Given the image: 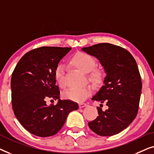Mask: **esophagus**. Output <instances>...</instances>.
Here are the masks:
<instances>
[{
	"label": "esophagus",
	"mask_w": 154,
	"mask_h": 154,
	"mask_svg": "<svg viewBox=\"0 0 154 154\" xmlns=\"http://www.w3.org/2000/svg\"><path fill=\"white\" fill-rule=\"evenodd\" d=\"M87 106V104H85V103H80L79 104V108H83V107H85Z\"/></svg>",
	"instance_id": "esophagus-1"
}]
</instances>
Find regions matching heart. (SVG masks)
Segmentation results:
<instances>
[{
  "label": "heart",
  "instance_id": "heart-1",
  "mask_svg": "<svg viewBox=\"0 0 154 154\" xmlns=\"http://www.w3.org/2000/svg\"><path fill=\"white\" fill-rule=\"evenodd\" d=\"M70 64L76 67L82 72L88 73L90 72L89 79L94 83H99L102 81V73L94 68L97 62L94 57L86 52H77L70 60ZM54 79L61 88L66 85L65 81V68L62 65L59 64L56 66L54 71ZM92 89L90 86L83 88H72L64 92V97L73 102H82L87 99L92 93Z\"/></svg>",
  "mask_w": 154,
  "mask_h": 154
}]
</instances>
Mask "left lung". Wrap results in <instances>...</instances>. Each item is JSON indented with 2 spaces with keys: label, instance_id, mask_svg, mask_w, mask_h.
I'll list each match as a JSON object with an SVG mask.
<instances>
[{
  "label": "left lung",
  "instance_id": "obj_1",
  "mask_svg": "<svg viewBox=\"0 0 154 154\" xmlns=\"http://www.w3.org/2000/svg\"><path fill=\"white\" fill-rule=\"evenodd\" d=\"M94 57L106 73L102 85L92 100L106 102L108 109L97 106L99 116L88 123L100 136L116 134L128 128L138 112L142 80L135 60L128 50L110 43H99L81 49Z\"/></svg>",
  "mask_w": 154,
  "mask_h": 154
}]
</instances>
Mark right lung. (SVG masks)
Masks as SVG:
<instances>
[{"label":"right lung","instance_id":"right-lung-1","mask_svg":"<svg viewBox=\"0 0 154 154\" xmlns=\"http://www.w3.org/2000/svg\"><path fill=\"white\" fill-rule=\"evenodd\" d=\"M71 48L41 47L24 54L12 74V104L14 115L27 131L46 137L60 131L71 111L79 104L60 99L54 71ZM48 98L58 100L48 106Z\"/></svg>","mask_w":154,"mask_h":154}]
</instances>
